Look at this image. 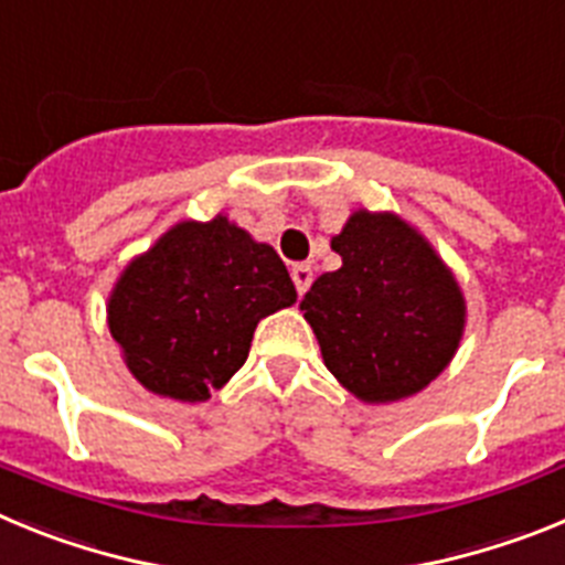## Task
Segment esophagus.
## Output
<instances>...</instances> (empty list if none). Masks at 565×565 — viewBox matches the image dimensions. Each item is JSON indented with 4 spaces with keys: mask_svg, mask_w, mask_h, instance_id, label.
Segmentation results:
<instances>
[{
    "mask_svg": "<svg viewBox=\"0 0 565 565\" xmlns=\"http://www.w3.org/2000/svg\"><path fill=\"white\" fill-rule=\"evenodd\" d=\"M291 279H294V286H297V294L302 297L313 282V268L306 266V263H297V266L291 268Z\"/></svg>",
    "mask_w": 565,
    "mask_h": 565,
    "instance_id": "obj_1",
    "label": "esophagus"
}]
</instances>
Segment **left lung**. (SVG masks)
Wrapping results in <instances>:
<instances>
[{"label": "left lung", "instance_id": "8db88e82", "mask_svg": "<svg viewBox=\"0 0 565 565\" xmlns=\"http://www.w3.org/2000/svg\"><path fill=\"white\" fill-rule=\"evenodd\" d=\"M342 268L299 302L344 391L387 404L424 391L456 356L467 306L436 248L398 214L359 209L331 239Z\"/></svg>", "mask_w": 565, "mask_h": 565}]
</instances>
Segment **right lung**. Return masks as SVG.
<instances>
[{"mask_svg":"<svg viewBox=\"0 0 565 565\" xmlns=\"http://www.w3.org/2000/svg\"><path fill=\"white\" fill-rule=\"evenodd\" d=\"M297 302L271 246L217 214L183 221L121 271L109 333L149 393L206 402L243 367L263 317Z\"/></svg>","mask_w":565,"mask_h":565,"instance_id":"add662e5","label":"right lung"}]
</instances>
